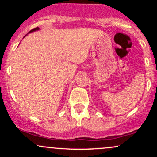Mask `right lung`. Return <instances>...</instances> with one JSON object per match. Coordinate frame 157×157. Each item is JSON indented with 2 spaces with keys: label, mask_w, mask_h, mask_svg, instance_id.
<instances>
[{
  "label": "right lung",
  "mask_w": 157,
  "mask_h": 157,
  "mask_svg": "<svg viewBox=\"0 0 157 157\" xmlns=\"http://www.w3.org/2000/svg\"><path fill=\"white\" fill-rule=\"evenodd\" d=\"M38 29H39V28H38V27H37V28H35V29H32L31 31H30L29 32H32L36 31V30H38Z\"/></svg>",
  "instance_id": "1"
}]
</instances>
